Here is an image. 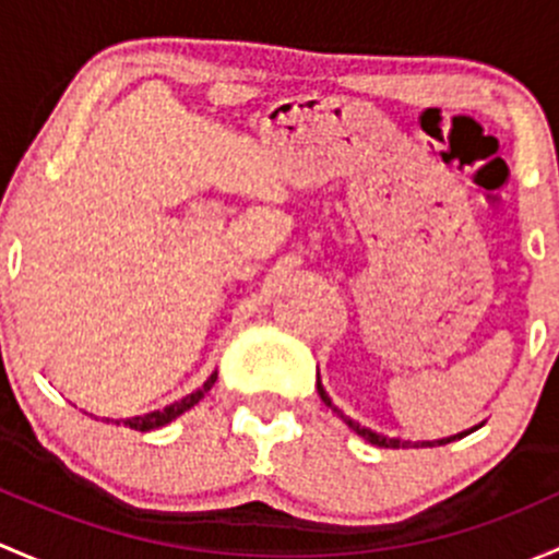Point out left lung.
<instances>
[{"label":"left lung","instance_id":"8db88e82","mask_svg":"<svg viewBox=\"0 0 559 559\" xmlns=\"http://www.w3.org/2000/svg\"><path fill=\"white\" fill-rule=\"evenodd\" d=\"M318 393H320L322 404H325V406H331L333 412H336L338 417H342L344 423H347V428H349V430H355V433H358V436H364V439L368 441V444L384 447V450H406V447H436V444L441 447V444H450V441H454V439H463V436H468V430H463V433H457V436H447V439H439V441H404V439H390V436H382V433H377V430H371V428H364V425H360V423H355L353 417H347V414H344L342 408H338V406H333L331 395H328V393H325V388H322L320 371H318Z\"/></svg>","mask_w":559,"mask_h":559}]
</instances>
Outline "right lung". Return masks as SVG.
I'll return each instance as SVG.
<instances>
[{"mask_svg":"<svg viewBox=\"0 0 559 559\" xmlns=\"http://www.w3.org/2000/svg\"><path fill=\"white\" fill-rule=\"evenodd\" d=\"M215 382H217V371H212L210 379H206V382H204V388H199V390H195V393L186 395V399H182V401H175V404H169V406H164V408H155V412L140 414V417H129V419H109V417H105V423H115V425L123 423V425H129L131 430H142V433H145V430L164 428V425H169L171 419H177V417H180V414H186L188 408H193L195 404H199V401L204 399L206 393H210L212 384H215Z\"/></svg>","mask_w":559,"mask_h":559,"instance_id":"right-lung-1","label":"right lung"}]
</instances>
